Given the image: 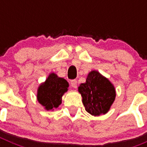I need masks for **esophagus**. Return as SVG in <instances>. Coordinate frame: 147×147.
I'll use <instances>...</instances> for the list:
<instances>
[{"mask_svg":"<svg viewBox=\"0 0 147 147\" xmlns=\"http://www.w3.org/2000/svg\"><path fill=\"white\" fill-rule=\"evenodd\" d=\"M71 86L74 88H77V81L76 80H71Z\"/></svg>","mask_w":147,"mask_h":147,"instance_id":"esophagus-1","label":"esophagus"}]
</instances>
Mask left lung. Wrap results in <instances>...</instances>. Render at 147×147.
Returning <instances> with one entry per match:
<instances>
[{
    "label": "left lung",
    "mask_w": 147,
    "mask_h": 147,
    "mask_svg": "<svg viewBox=\"0 0 147 147\" xmlns=\"http://www.w3.org/2000/svg\"><path fill=\"white\" fill-rule=\"evenodd\" d=\"M78 90L85 110L94 116L107 113L116 96L113 85L96 71L88 74L86 82L80 85Z\"/></svg>",
    "instance_id": "8db88e82"
}]
</instances>
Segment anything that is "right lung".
Returning <instances> with one entry per match:
<instances>
[{"instance_id":"add662e5","label":"right lung","mask_w":147,"mask_h":147,"mask_svg":"<svg viewBox=\"0 0 147 147\" xmlns=\"http://www.w3.org/2000/svg\"><path fill=\"white\" fill-rule=\"evenodd\" d=\"M68 82L63 78L51 73L37 90V101L46 110L57 108L62 103V96L67 91Z\"/></svg>"}]
</instances>
